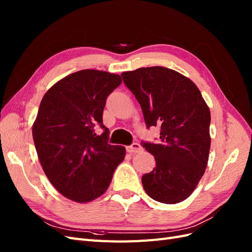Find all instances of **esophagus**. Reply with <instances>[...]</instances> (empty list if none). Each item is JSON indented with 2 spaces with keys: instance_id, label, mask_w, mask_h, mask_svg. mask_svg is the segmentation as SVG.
<instances>
[{
  "instance_id": "1",
  "label": "esophagus",
  "mask_w": 252,
  "mask_h": 252,
  "mask_svg": "<svg viewBox=\"0 0 252 252\" xmlns=\"http://www.w3.org/2000/svg\"><path fill=\"white\" fill-rule=\"evenodd\" d=\"M143 148L141 147V145L139 143H132L130 146H127L126 150L129 154H136V152H140Z\"/></svg>"
}]
</instances>
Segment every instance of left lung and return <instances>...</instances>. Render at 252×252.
Segmentation results:
<instances>
[{"label":"left lung","mask_w":252,"mask_h":252,"mask_svg":"<svg viewBox=\"0 0 252 252\" xmlns=\"http://www.w3.org/2000/svg\"><path fill=\"white\" fill-rule=\"evenodd\" d=\"M140 103L146 127L161 129L157 143L141 145L156 158L142 177L146 193L175 204L192 193L205 172L210 149V111L195 84L169 68L154 66L122 73Z\"/></svg>","instance_id":"left-lung-1"}]
</instances>
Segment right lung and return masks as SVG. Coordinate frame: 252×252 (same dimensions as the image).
I'll return each instance as SVG.
<instances>
[{
	"label": "right lung",
	"mask_w": 252,
	"mask_h": 252,
	"mask_svg": "<svg viewBox=\"0 0 252 252\" xmlns=\"http://www.w3.org/2000/svg\"><path fill=\"white\" fill-rule=\"evenodd\" d=\"M121 83L118 74L84 69L56 83L42 98L34 146L46 177L67 199L86 203L103 194L125 158L123 146L108 143L103 124L106 100Z\"/></svg>",
	"instance_id": "right-lung-1"
}]
</instances>
